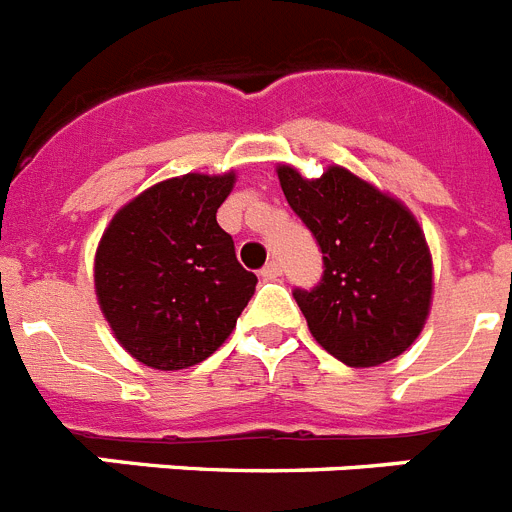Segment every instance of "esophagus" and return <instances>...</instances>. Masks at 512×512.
I'll return each mask as SVG.
<instances>
[{
  "instance_id": "1",
  "label": "esophagus",
  "mask_w": 512,
  "mask_h": 512,
  "mask_svg": "<svg viewBox=\"0 0 512 512\" xmlns=\"http://www.w3.org/2000/svg\"><path fill=\"white\" fill-rule=\"evenodd\" d=\"M283 273V265L278 260H270V262H265V268L260 270V275L262 278H265V281H275V278H278V275Z\"/></svg>"
}]
</instances>
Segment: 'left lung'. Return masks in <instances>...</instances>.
Masks as SVG:
<instances>
[{
  "label": "left lung",
  "instance_id": "1",
  "mask_svg": "<svg viewBox=\"0 0 512 512\" xmlns=\"http://www.w3.org/2000/svg\"><path fill=\"white\" fill-rule=\"evenodd\" d=\"M288 206L314 234L322 278L293 288L311 335L345 366L397 358L420 335L430 309V252L412 213L342 167L304 180L281 167Z\"/></svg>",
  "mask_w": 512,
  "mask_h": 512
}]
</instances>
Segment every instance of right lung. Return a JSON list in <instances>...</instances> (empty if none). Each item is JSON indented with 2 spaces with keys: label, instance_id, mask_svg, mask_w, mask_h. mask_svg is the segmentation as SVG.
Here are the masks:
<instances>
[{
  "label": "right lung",
  "instance_id": "right-lung-1",
  "mask_svg": "<svg viewBox=\"0 0 512 512\" xmlns=\"http://www.w3.org/2000/svg\"><path fill=\"white\" fill-rule=\"evenodd\" d=\"M234 175L164 180L115 213L95 260L102 314L123 348L159 371L206 361L237 327L257 275L216 221Z\"/></svg>",
  "mask_w": 512,
  "mask_h": 512
}]
</instances>
